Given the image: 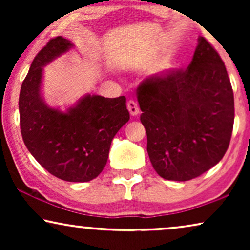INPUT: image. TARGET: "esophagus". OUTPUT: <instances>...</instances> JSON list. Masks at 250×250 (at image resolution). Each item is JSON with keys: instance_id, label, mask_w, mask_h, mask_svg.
<instances>
[{"instance_id": "esophagus-1", "label": "esophagus", "mask_w": 250, "mask_h": 250, "mask_svg": "<svg viewBox=\"0 0 250 250\" xmlns=\"http://www.w3.org/2000/svg\"><path fill=\"white\" fill-rule=\"evenodd\" d=\"M127 109L129 111V114H131L132 116H136L139 114V107H138V104L134 100H129L127 102Z\"/></svg>"}]
</instances>
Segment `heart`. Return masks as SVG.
Segmentation results:
<instances>
[{
  "mask_svg": "<svg viewBox=\"0 0 250 250\" xmlns=\"http://www.w3.org/2000/svg\"><path fill=\"white\" fill-rule=\"evenodd\" d=\"M173 67H174L173 63L170 62V61H166V62H164L162 64V67H160V70H162V71H168V70L172 69Z\"/></svg>",
  "mask_w": 250,
  "mask_h": 250,
  "instance_id": "1",
  "label": "heart"
}]
</instances>
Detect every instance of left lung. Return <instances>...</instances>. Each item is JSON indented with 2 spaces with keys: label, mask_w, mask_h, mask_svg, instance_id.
I'll return each instance as SVG.
<instances>
[{
  "label": "left lung",
  "mask_w": 250,
  "mask_h": 250,
  "mask_svg": "<svg viewBox=\"0 0 250 250\" xmlns=\"http://www.w3.org/2000/svg\"><path fill=\"white\" fill-rule=\"evenodd\" d=\"M136 97L146 151L163 179L192 180L223 158L233 129V91L223 60L205 37L186 69L145 78Z\"/></svg>",
  "instance_id": "8db88e82"
}]
</instances>
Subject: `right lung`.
<instances>
[{
  "label": "right lung",
  "instance_id": "right-lung-1",
  "mask_svg": "<svg viewBox=\"0 0 250 250\" xmlns=\"http://www.w3.org/2000/svg\"><path fill=\"white\" fill-rule=\"evenodd\" d=\"M73 46L57 36L36 54L19 94L20 129L34 158L68 182H88L104 168L112 139L129 119L126 98L85 95L61 111L41 97L43 67Z\"/></svg>",
  "mask_w": 250,
  "mask_h": 250
}]
</instances>
